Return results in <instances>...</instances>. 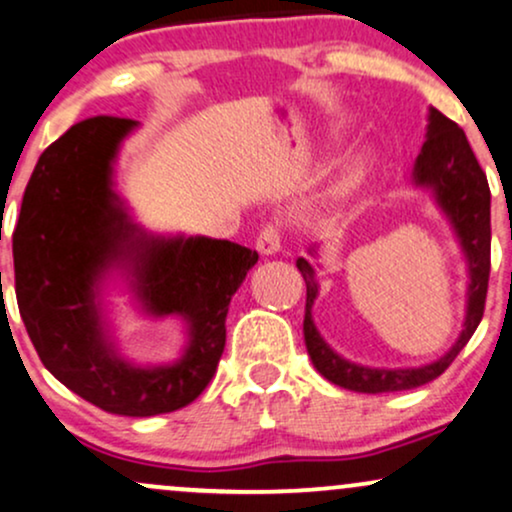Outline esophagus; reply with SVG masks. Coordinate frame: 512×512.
Instances as JSON below:
<instances>
[{"mask_svg":"<svg viewBox=\"0 0 512 512\" xmlns=\"http://www.w3.org/2000/svg\"><path fill=\"white\" fill-rule=\"evenodd\" d=\"M258 254L273 256L280 251V230L275 225H266L256 239Z\"/></svg>","mask_w":512,"mask_h":512,"instance_id":"1","label":"esophagus"}]
</instances>
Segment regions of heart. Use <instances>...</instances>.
I'll return each mask as SVG.
<instances>
[{
  "instance_id": "heart-1",
  "label": "heart",
  "mask_w": 512,
  "mask_h": 512,
  "mask_svg": "<svg viewBox=\"0 0 512 512\" xmlns=\"http://www.w3.org/2000/svg\"><path fill=\"white\" fill-rule=\"evenodd\" d=\"M359 170H362V167H359V162L357 160H350L345 165V170H342V174H340V189H347V186L350 184H354V179H357V174H359Z\"/></svg>"
}]
</instances>
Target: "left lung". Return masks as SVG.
Instances as JSON below:
<instances>
[{
    "label": "left lung",
    "mask_w": 512,
    "mask_h": 512,
    "mask_svg": "<svg viewBox=\"0 0 512 512\" xmlns=\"http://www.w3.org/2000/svg\"><path fill=\"white\" fill-rule=\"evenodd\" d=\"M414 186H424L434 194L436 206L443 210L455 237L467 258V311L460 338L436 362L417 366V369H369L342 359L318 333L314 302L318 297L316 270L306 258H297V268L306 282V311H304V342L311 362L323 378L335 386L354 390V393H395L412 390L434 381L453 364L462 347L470 342L484 316L486 287L491 270V191L486 174L474 158L465 131L453 119L429 107L426 141L417 155L412 172ZM309 254L316 256V249Z\"/></svg>",
    "instance_id": "obj_1"
}]
</instances>
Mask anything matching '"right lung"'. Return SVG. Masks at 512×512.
Returning <instances> with one entry per match:
<instances>
[{
	"label": "right lung",
	"instance_id": "obj_1",
	"mask_svg": "<svg viewBox=\"0 0 512 512\" xmlns=\"http://www.w3.org/2000/svg\"><path fill=\"white\" fill-rule=\"evenodd\" d=\"M134 119L90 117L40 155L14 230L16 299L45 369L100 410L153 417L194 402L225 350V318L258 254L227 239L162 237L136 225L114 189ZM122 272L147 315H179L187 347L172 365L116 350L101 292Z\"/></svg>",
	"mask_w": 512,
	"mask_h": 512
}]
</instances>
